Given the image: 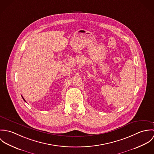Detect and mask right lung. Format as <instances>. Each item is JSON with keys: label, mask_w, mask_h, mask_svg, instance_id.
I'll return each instance as SVG.
<instances>
[{"label": "right lung", "mask_w": 154, "mask_h": 154, "mask_svg": "<svg viewBox=\"0 0 154 154\" xmlns=\"http://www.w3.org/2000/svg\"><path fill=\"white\" fill-rule=\"evenodd\" d=\"M22 97V98H23V100H24V101H25V100H24V98H23V97Z\"/></svg>", "instance_id": "right-lung-1"}]
</instances>
